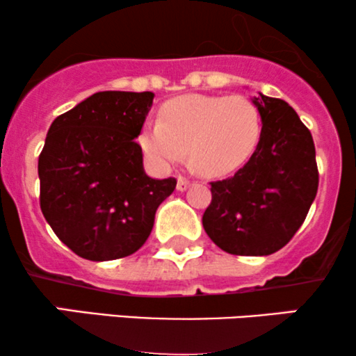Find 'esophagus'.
I'll use <instances>...</instances> for the list:
<instances>
[{"label": "esophagus", "mask_w": 356, "mask_h": 356, "mask_svg": "<svg viewBox=\"0 0 356 356\" xmlns=\"http://www.w3.org/2000/svg\"><path fill=\"white\" fill-rule=\"evenodd\" d=\"M190 185H191V183L188 181L186 178H183V177H179V178H178V181H177V188H178V191H185V190H188V188H190Z\"/></svg>", "instance_id": "obj_1"}]
</instances>
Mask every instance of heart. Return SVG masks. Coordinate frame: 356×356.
I'll use <instances>...</instances> for the list:
<instances>
[{"mask_svg": "<svg viewBox=\"0 0 356 356\" xmlns=\"http://www.w3.org/2000/svg\"><path fill=\"white\" fill-rule=\"evenodd\" d=\"M261 135V116L246 96L186 95L148 121L140 145L156 165L168 168L185 158L204 177H223L248 161Z\"/></svg>", "mask_w": 356, "mask_h": 356, "instance_id": "1", "label": "heart"}]
</instances>
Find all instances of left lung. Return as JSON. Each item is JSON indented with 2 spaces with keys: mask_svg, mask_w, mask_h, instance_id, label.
<instances>
[{
  "mask_svg": "<svg viewBox=\"0 0 356 356\" xmlns=\"http://www.w3.org/2000/svg\"><path fill=\"white\" fill-rule=\"evenodd\" d=\"M261 135L248 163L213 181L203 213L207 235L223 252L265 257L283 248L302 227L318 190L310 129L286 102L253 98Z\"/></svg>",
  "mask_w": 356,
  "mask_h": 356,
  "instance_id": "left-lung-1",
  "label": "left lung"
}]
</instances>
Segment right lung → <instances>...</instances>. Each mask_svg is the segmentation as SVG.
<instances>
[{
  "label": "right lung",
  "mask_w": 356,
  "mask_h": 356,
  "mask_svg": "<svg viewBox=\"0 0 356 356\" xmlns=\"http://www.w3.org/2000/svg\"><path fill=\"white\" fill-rule=\"evenodd\" d=\"M152 91H99L53 121L38 160L40 207L56 236L91 261L133 254L148 240L177 179L143 168L135 138Z\"/></svg>",
  "instance_id": "right-lung-1"
}]
</instances>
